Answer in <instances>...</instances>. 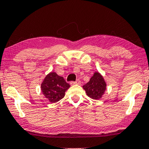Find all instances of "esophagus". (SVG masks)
Masks as SVG:
<instances>
[{
    "mask_svg": "<svg viewBox=\"0 0 149 149\" xmlns=\"http://www.w3.org/2000/svg\"><path fill=\"white\" fill-rule=\"evenodd\" d=\"M81 84V81L80 80H77L76 81H71L70 82V85L71 86H74V85H80Z\"/></svg>",
    "mask_w": 149,
    "mask_h": 149,
    "instance_id": "1",
    "label": "esophagus"
}]
</instances>
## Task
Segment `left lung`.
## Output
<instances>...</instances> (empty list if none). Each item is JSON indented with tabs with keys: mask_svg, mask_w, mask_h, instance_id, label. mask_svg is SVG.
Here are the masks:
<instances>
[{
	"mask_svg": "<svg viewBox=\"0 0 149 149\" xmlns=\"http://www.w3.org/2000/svg\"><path fill=\"white\" fill-rule=\"evenodd\" d=\"M83 88L89 97L94 100H99L105 94L107 84L103 75L98 71H96L90 79V81L84 85Z\"/></svg>",
	"mask_w": 149,
	"mask_h": 149,
	"instance_id": "obj_1",
	"label": "left lung"
}]
</instances>
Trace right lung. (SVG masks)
Listing matches in <instances>:
<instances>
[{
  "mask_svg": "<svg viewBox=\"0 0 149 149\" xmlns=\"http://www.w3.org/2000/svg\"><path fill=\"white\" fill-rule=\"evenodd\" d=\"M70 87L62 77L59 76L55 72H51L42 82L41 91L49 102L55 103L64 97L65 91Z\"/></svg>",
  "mask_w": 149,
  "mask_h": 149,
  "instance_id": "right-lung-1",
  "label": "right lung"
}]
</instances>
